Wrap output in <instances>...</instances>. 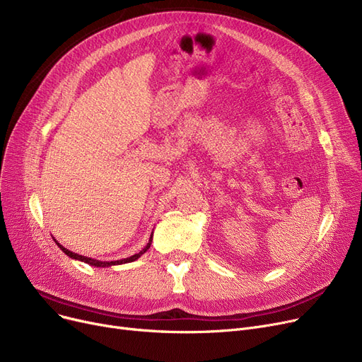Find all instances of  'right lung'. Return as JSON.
Wrapping results in <instances>:
<instances>
[{
	"instance_id": "right-lung-1",
	"label": "right lung",
	"mask_w": 362,
	"mask_h": 362,
	"mask_svg": "<svg viewBox=\"0 0 362 362\" xmlns=\"http://www.w3.org/2000/svg\"><path fill=\"white\" fill-rule=\"evenodd\" d=\"M54 242L60 246V250L67 255V257H70L71 259H78V261H82V262H86V264H89V265H93V267H111V265H120V264H127V262H133V261H136L141 255H144L148 250H149V246H151V242H152V233H151V236H149V240H148V243L144 246V250L141 251V252H138V254H135V255H132V257H127V258H122V259H116V261H101V259H95V258H89V257H83V255H79V254H74V252H71V251H69L67 248H64L63 245H60L59 242H57L55 239H54Z\"/></svg>"
}]
</instances>
